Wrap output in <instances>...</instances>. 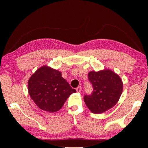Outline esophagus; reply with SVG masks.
Masks as SVG:
<instances>
[{
    "mask_svg": "<svg viewBox=\"0 0 148 148\" xmlns=\"http://www.w3.org/2000/svg\"><path fill=\"white\" fill-rule=\"evenodd\" d=\"M76 90H77V91L78 92H81V91H82V87L81 86H78L77 89H76Z\"/></svg>",
    "mask_w": 148,
    "mask_h": 148,
    "instance_id": "obj_1",
    "label": "esophagus"
}]
</instances>
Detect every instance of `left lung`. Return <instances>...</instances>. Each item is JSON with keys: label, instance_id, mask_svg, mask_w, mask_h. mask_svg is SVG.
<instances>
[{"label": "left lung", "instance_id": "obj_1", "mask_svg": "<svg viewBox=\"0 0 148 148\" xmlns=\"http://www.w3.org/2000/svg\"><path fill=\"white\" fill-rule=\"evenodd\" d=\"M88 79L93 90L91 95H85L84 101L92 113H103L117 104L123 91L118 75L110 70L93 71L88 73Z\"/></svg>", "mask_w": 148, "mask_h": 148}]
</instances>
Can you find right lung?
<instances>
[{"instance_id": "add662e5", "label": "right lung", "mask_w": 148, "mask_h": 148, "mask_svg": "<svg viewBox=\"0 0 148 148\" xmlns=\"http://www.w3.org/2000/svg\"><path fill=\"white\" fill-rule=\"evenodd\" d=\"M28 86L35 104L49 112L59 110L67 98L77 91L62 77L61 72L47 66L41 67L31 76Z\"/></svg>"}]
</instances>
